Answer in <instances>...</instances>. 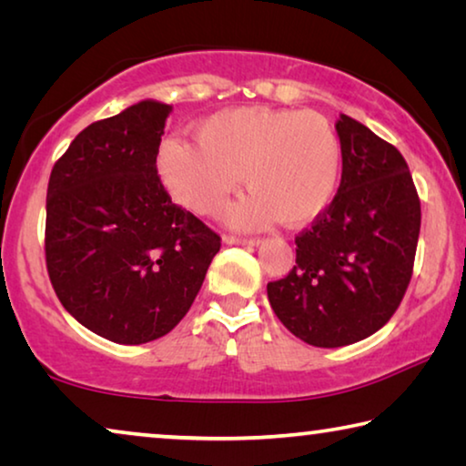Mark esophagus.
Masks as SVG:
<instances>
[{
	"mask_svg": "<svg viewBox=\"0 0 466 466\" xmlns=\"http://www.w3.org/2000/svg\"><path fill=\"white\" fill-rule=\"evenodd\" d=\"M224 242L226 244H248V247H257V244H261V238H244V236L224 234Z\"/></svg>",
	"mask_w": 466,
	"mask_h": 466,
	"instance_id": "esophagus-1",
	"label": "esophagus"
}]
</instances>
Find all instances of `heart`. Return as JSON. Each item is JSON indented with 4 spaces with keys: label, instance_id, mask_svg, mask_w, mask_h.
<instances>
[{
    "label": "heart",
    "instance_id": "1",
    "mask_svg": "<svg viewBox=\"0 0 466 466\" xmlns=\"http://www.w3.org/2000/svg\"><path fill=\"white\" fill-rule=\"evenodd\" d=\"M195 141L167 139L156 164L172 199L197 216L218 214L242 175L252 195L228 211L238 226H304L335 199L341 141L317 110H219L195 125Z\"/></svg>",
    "mask_w": 466,
    "mask_h": 466
}]
</instances>
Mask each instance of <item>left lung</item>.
I'll return each instance as SVG.
<instances>
[{
    "label": "left lung",
    "instance_id": "obj_1",
    "mask_svg": "<svg viewBox=\"0 0 466 466\" xmlns=\"http://www.w3.org/2000/svg\"><path fill=\"white\" fill-rule=\"evenodd\" d=\"M343 172L333 203L296 236V265L267 283L289 333L343 347L382 329L413 275L421 203L405 157L366 125L337 121Z\"/></svg>",
    "mask_w": 466,
    "mask_h": 466
}]
</instances>
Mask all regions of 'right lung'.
<instances>
[{"label":"right lung","instance_id":"right-lung-1","mask_svg":"<svg viewBox=\"0 0 466 466\" xmlns=\"http://www.w3.org/2000/svg\"><path fill=\"white\" fill-rule=\"evenodd\" d=\"M172 106L141 100L80 131L51 170L45 258L51 286L92 333L139 345L191 309L222 238L180 205L156 157Z\"/></svg>","mask_w":466,"mask_h":466}]
</instances>
